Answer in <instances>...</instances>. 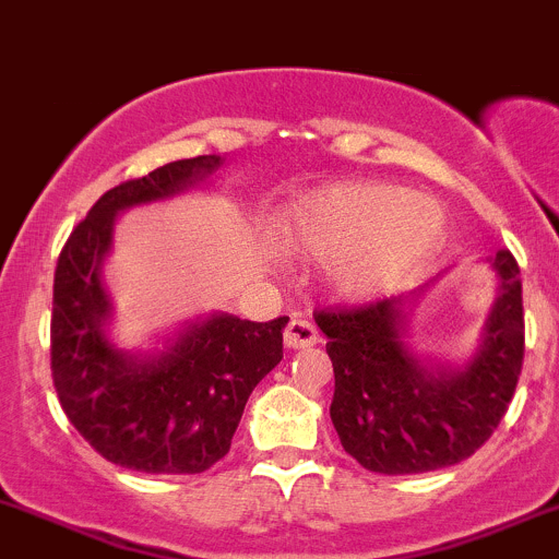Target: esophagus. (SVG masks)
Masks as SVG:
<instances>
[{
	"label": "esophagus",
	"instance_id": "1",
	"mask_svg": "<svg viewBox=\"0 0 559 559\" xmlns=\"http://www.w3.org/2000/svg\"><path fill=\"white\" fill-rule=\"evenodd\" d=\"M318 342H320V333H318V328H314L309 320L293 318L290 322H287V328H285V347L307 349V347H314V344H318Z\"/></svg>",
	"mask_w": 559,
	"mask_h": 559
}]
</instances>
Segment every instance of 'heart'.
Segmentation results:
<instances>
[{
  "instance_id": "1",
  "label": "heart",
  "mask_w": 559,
  "mask_h": 559,
  "mask_svg": "<svg viewBox=\"0 0 559 559\" xmlns=\"http://www.w3.org/2000/svg\"><path fill=\"white\" fill-rule=\"evenodd\" d=\"M444 234L439 201L388 182H333L293 199L274 223L285 255L325 263L336 296L368 301L393 290Z\"/></svg>"
}]
</instances>
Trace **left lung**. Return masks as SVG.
Wrapping results in <instances>:
<instances>
[{
  "label": "left lung",
  "instance_id": "1",
  "mask_svg": "<svg viewBox=\"0 0 559 559\" xmlns=\"http://www.w3.org/2000/svg\"><path fill=\"white\" fill-rule=\"evenodd\" d=\"M487 263L498 296L463 364H430L408 347V307L423 290L314 314L336 377L333 428L364 468L388 476L447 468L471 457L503 419L525 355L522 280L509 250Z\"/></svg>",
  "mask_w": 559,
  "mask_h": 559
}]
</instances>
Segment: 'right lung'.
<instances>
[{"label":"right lung","instance_id":"right-lung-1","mask_svg":"<svg viewBox=\"0 0 559 559\" xmlns=\"http://www.w3.org/2000/svg\"><path fill=\"white\" fill-rule=\"evenodd\" d=\"M221 155H195L115 186L69 234L53 280L50 368L69 423L109 463L142 474H201L231 450L255 384L282 360L287 318L212 312L147 349L109 336L115 307L102 266L120 212L206 182Z\"/></svg>","mask_w":559,"mask_h":559}]
</instances>
